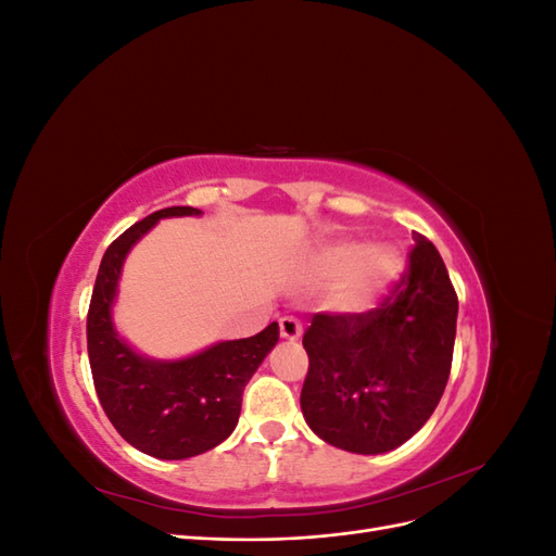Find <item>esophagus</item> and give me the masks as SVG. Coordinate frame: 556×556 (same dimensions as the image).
<instances>
[{
  "instance_id": "1",
  "label": "esophagus",
  "mask_w": 556,
  "mask_h": 556,
  "mask_svg": "<svg viewBox=\"0 0 556 556\" xmlns=\"http://www.w3.org/2000/svg\"><path fill=\"white\" fill-rule=\"evenodd\" d=\"M278 327H280V339H285V341H296L301 336V323L296 317H290V315L280 317Z\"/></svg>"
}]
</instances>
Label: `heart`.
<instances>
[{"mask_svg": "<svg viewBox=\"0 0 556 556\" xmlns=\"http://www.w3.org/2000/svg\"><path fill=\"white\" fill-rule=\"evenodd\" d=\"M313 271L323 278L341 276L336 306L345 315L376 311L403 274V257L392 245L366 248L359 241H333L313 255Z\"/></svg>", "mask_w": 556, "mask_h": 556, "instance_id": "1", "label": "heart"}]
</instances>
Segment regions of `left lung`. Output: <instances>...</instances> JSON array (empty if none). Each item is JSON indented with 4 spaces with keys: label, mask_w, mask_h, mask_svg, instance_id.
<instances>
[{
    "label": "left lung",
    "mask_w": 556,
    "mask_h": 556,
    "mask_svg": "<svg viewBox=\"0 0 556 556\" xmlns=\"http://www.w3.org/2000/svg\"><path fill=\"white\" fill-rule=\"evenodd\" d=\"M399 290L366 315L317 313L304 333L301 413L325 443L390 452L425 427L445 392L459 301L439 250L413 233Z\"/></svg>",
    "instance_id": "left-lung-1"
}]
</instances>
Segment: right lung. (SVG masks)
Segmentation results:
<instances>
[{
    "label": "right lung",
    "instance_id": "right-lung-1",
    "mask_svg": "<svg viewBox=\"0 0 556 556\" xmlns=\"http://www.w3.org/2000/svg\"><path fill=\"white\" fill-rule=\"evenodd\" d=\"M201 215L162 208L117 237L104 252L88 313V355L99 403L123 439L155 459H188L227 441L239 425L248 380L278 343V323L190 357L155 359L134 350L113 325L117 282L129 250L164 217Z\"/></svg>",
    "mask_w": 556,
    "mask_h": 556
}]
</instances>
